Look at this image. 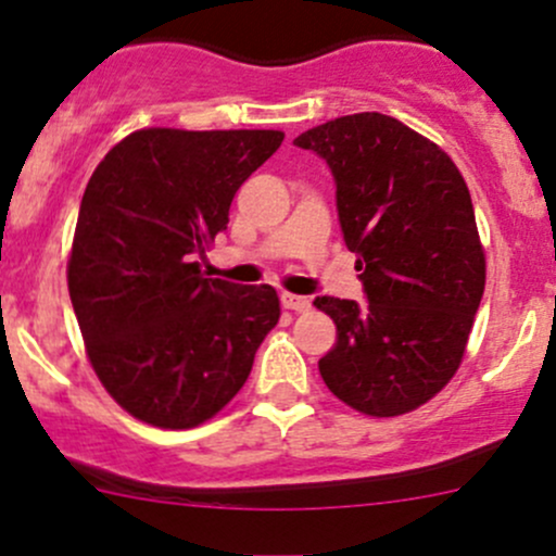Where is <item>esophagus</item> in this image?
<instances>
[{"instance_id":"obj_1","label":"esophagus","mask_w":556,"mask_h":556,"mask_svg":"<svg viewBox=\"0 0 556 556\" xmlns=\"http://www.w3.org/2000/svg\"><path fill=\"white\" fill-rule=\"evenodd\" d=\"M282 306H285V309H293V312H306L312 306V301L306 299V295L282 293Z\"/></svg>"}]
</instances>
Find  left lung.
Wrapping results in <instances>:
<instances>
[{
  "instance_id": "left-lung-1",
  "label": "left lung",
  "mask_w": 556,
  "mask_h": 556,
  "mask_svg": "<svg viewBox=\"0 0 556 556\" xmlns=\"http://www.w3.org/2000/svg\"><path fill=\"white\" fill-rule=\"evenodd\" d=\"M293 144L328 164L366 304L317 295L336 323L319 374L368 417L414 412L465 355L486 263L463 174L439 144L382 112L336 117Z\"/></svg>"
}]
</instances>
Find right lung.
I'll return each mask as SVG.
<instances>
[{
	"mask_svg": "<svg viewBox=\"0 0 556 556\" xmlns=\"http://www.w3.org/2000/svg\"><path fill=\"white\" fill-rule=\"evenodd\" d=\"M282 139L142 128L88 179L66 266L70 299L99 382L131 417L195 428L250 377L279 323L277 290L206 277L199 257Z\"/></svg>",
	"mask_w": 556,
	"mask_h": 556,
	"instance_id": "1",
	"label": "right lung"
}]
</instances>
